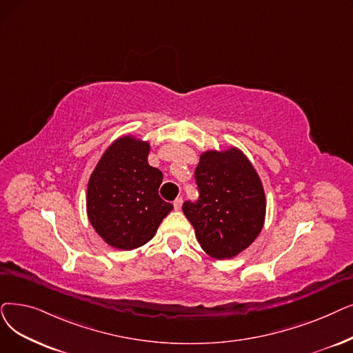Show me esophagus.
<instances>
[{"label": "esophagus", "mask_w": 353, "mask_h": 353, "mask_svg": "<svg viewBox=\"0 0 353 353\" xmlns=\"http://www.w3.org/2000/svg\"><path fill=\"white\" fill-rule=\"evenodd\" d=\"M181 205H183V199H181V197H177L176 201L173 202V206H174L176 210H180V209H181Z\"/></svg>", "instance_id": "esophagus-1"}]
</instances>
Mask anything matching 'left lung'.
<instances>
[{"mask_svg":"<svg viewBox=\"0 0 353 353\" xmlns=\"http://www.w3.org/2000/svg\"><path fill=\"white\" fill-rule=\"evenodd\" d=\"M199 201L185 202L183 213L197 242L214 259H231L261 234L267 201L254 164L238 147L208 150L194 170Z\"/></svg>","mask_w":353,"mask_h":353,"instance_id":"8db88e82","label":"left lung"}]
</instances>
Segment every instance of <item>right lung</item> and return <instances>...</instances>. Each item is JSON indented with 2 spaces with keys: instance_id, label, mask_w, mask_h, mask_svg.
<instances>
[{
  "instance_id": "add662e5",
  "label": "right lung",
  "mask_w": 353,
  "mask_h": 353,
  "mask_svg": "<svg viewBox=\"0 0 353 353\" xmlns=\"http://www.w3.org/2000/svg\"><path fill=\"white\" fill-rule=\"evenodd\" d=\"M150 143L122 135L103 151L86 190V213L95 232L121 251L143 247L173 205L159 196L163 173L148 164Z\"/></svg>"
}]
</instances>
